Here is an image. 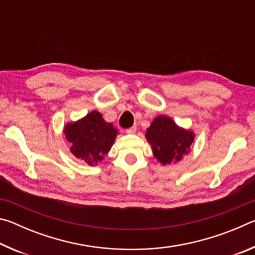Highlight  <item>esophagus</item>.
<instances>
[{"instance_id": "34e87169", "label": "esophagus", "mask_w": 255, "mask_h": 255, "mask_svg": "<svg viewBox=\"0 0 255 255\" xmlns=\"http://www.w3.org/2000/svg\"><path fill=\"white\" fill-rule=\"evenodd\" d=\"M136 129H137L136 126H132V127H130V128H127V129H126V132H127V133H135V132H136Z\"/></svg>"}]
</instances>
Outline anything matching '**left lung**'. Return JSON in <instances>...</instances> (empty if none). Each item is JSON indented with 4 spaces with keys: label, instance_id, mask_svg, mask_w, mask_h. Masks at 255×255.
<instances>
[{
    "label": "left lung",
    "instance_id": "8db88e82",
    "mask_svg": "<svg viewBox=\"0 0 255 255\" xmlns=\"http://www.w3.org/2000/svg\"><path fill=\"white\" fill-rule=\"evenodd\" d=\"M146 137L152 145L154 156L165 165L180 161L189 153L195 135L176 126L171 118L158 116L147 129Z\"/></svg>",
    "mask_w": 255,
    "mask_h": 255
}]
</instances>
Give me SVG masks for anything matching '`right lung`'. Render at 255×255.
Instances as JSON below:
<instances>
[{
	"instance_id": "1",
	"label": "right lung",
	"mask_w": 255,
	"mask_h": 255,
	"mask_svg": "<svg viewBox=\"0 0 255 255\" xmlns=\"http://www.w3.org/2000/svg\"><path fill=\"white\" fill-rule=\"evenodd\" d=\"M64 132L72 145L71 152L90 165L102 161L103 155L109 152L117 136L114 126L106 123L98 111L90 112L79 122L66 125Z\"/></svg>"
}]
</instances>
